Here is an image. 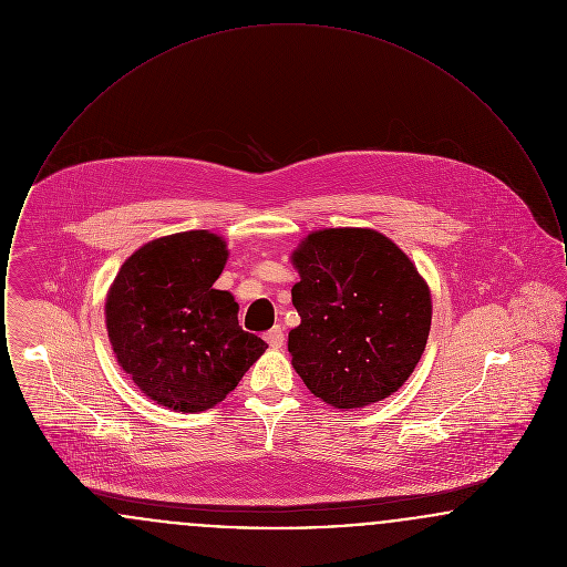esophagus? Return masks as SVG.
I'll return each instance as SVG.
<instances>
[{
  "label": "esophagus",
  "mask_w": 567,
  "mask_h": 567,
  "mask_svg": "<svg viewBox=\"0 0 567 567\" xmlns=\"http://www.w3.org/2000/svg\"><path fill=\"white\" fill-rule=\"evenodd\" d=\"M266 342L270 344L271 349H280L282 347V342H285V333H282V329L276 324V327H271L270 331L266 333Z\"/></svg>",
  "instance_id": "34e87169"
}]
</instances>
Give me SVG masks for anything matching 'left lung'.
<instances>
[{
	"mask_svg": "<svg viewBox=\"0 0 567 567\" xmlns=\"http://www.w3.org/2000/svg\"><path fill=\"white\" fill-rule=\"evenodd\" d=\"M301 323L289 331L303 384L333 408H363L414 372L432 327V293L398 244L374 229H319L291 255Z\"/></svg>",
	"mask_w": 567,
	"mask_h": 567,
	"instance_id": "left-lung-1",
	"label": "left lung"
}]
</instances>
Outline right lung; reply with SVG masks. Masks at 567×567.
I'll return each instance as SVG.
<instances>
[{
  "label": "right lung",
  "instance_id": "right-lung-1",
  "mask_svg": "<svg viewBox=\"0 0 567 567\" xmlns=\"http://www.w3.org/2000/svg\"><path fill=\"white\" fill-rule=\"evenodd\" d=\"M227 244L206 229L144 244L106 297L118 365L153 402L202 412L223 402L268 344L238 324V303L218 291Z\"/></svg>",
  "mask_w": 567,
  "mask_h": 567
}]
</instances>
